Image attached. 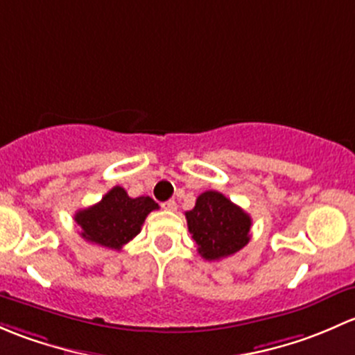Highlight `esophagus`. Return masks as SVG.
<instances>
[{
    "label": "esophagus",
    "mask_w": 355,
    "mask_h": 355,
    "mask_svg": "<svg viewBox=\"0 0 355 355\" xmlns=\"http://www.w3.org/2000/svg\"><path fill=\"white\" fill-rule=\"evenodd\" d=\"M162 208L167 211H176L178 207H176V202H174V200H167V202L162 203Z\"/></svg>",
    "instance_id": "esophagus-1"
}]
</instances>
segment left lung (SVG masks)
<instances>
[{"label": "left lung", "instance_id": "8db88e82", "mask_svg": "<svg viewBox=\"0 0 355 355\" xmlns=\"http://www.w3.org/2000/svg\"><path fill=\"white\" fill-rule=\"evenodd\" d=\"M188 229L202 258H227L250 243L251 217L218 191H205L186 211Z\"/></svg>", "mask_w": 355, "mask_h": 355}]
</instances>
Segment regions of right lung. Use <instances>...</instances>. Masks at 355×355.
I'll return each mask as SVG.
<instances>
[{"mask_svg":"<svg viewBox=\"0 0 355 355\" xmlns=\"http://www.w3.org/2000/svg\"><path fill=\"white\" fill-rule=\"evenodd\" d=\"M157 208L150 196L130 198L126 189L114 186L101 202L76 211L75 222L85 241L119 251L141 231L147 215Z\"/></svg>","mask_w":355,"mask_h":355,"instance_id":"obj_1","label":"right lung"}]
</instances>
